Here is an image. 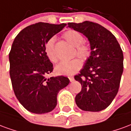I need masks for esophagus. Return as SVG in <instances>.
Here are the masks:
<instances>
[{
  "label": "esophagus",
  "instance_id": "34e87169",
  "mask_svg": "<svg viewBox=\"0 0 131 131\" xmlns=\"http://www.w3.org/2000/svg\"><path fill=\"white\" fill-rule=\"evenodd\" d=\"M68 78H69V80L70 82H73L74 81V77H72V76H70V77H68Z\"/></svg>",
  "mask_w": 131,
  "mask_h": 131
}]
</instances>
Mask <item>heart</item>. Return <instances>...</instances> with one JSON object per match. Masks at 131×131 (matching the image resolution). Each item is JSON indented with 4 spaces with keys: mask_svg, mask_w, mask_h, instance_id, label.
Segmentation results:
<instances>
[{
    "mask_svg": "<svg viewBox=\"0 0 131 131\" xmlns=\"http://www.w3.org/2000/svg\"><path fill=\"white\" fill-rule=\"evenodd\" d=\"M63 37L71 45L76 47V54L79 58L83 61H86L90 56V46L84 42V38L81 33L76 30H70L66 32ZM55 41V38H51L47 42L45 47V51L47 56L53 63H56L58 61V56L54 49ZM81 61L80 59H75L71 61L59 63L55 68V71L59 75L70 76L75 74L81 68Z\"/></svg>",
    "mask_w": 131,
    "mask_h": 131,
    "instance_id": "obj_1",
    "label": "heart"
}]
</instances>
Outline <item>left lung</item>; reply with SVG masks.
I'll use <instances>...</instances> for the list:
<instances>
[{"instance_id": "left-lung-1", "label": "left lung", "mask_w": 131, "mask_h": 131, "mask_svg": "<svg viewBox=\"0 0 131 131\" xmlns=\"http://www.w3.org/2000/svg\"><path fill=\"white\" fill-rule=\"evenodd\" d=\"M68 27L88 38L90 56L75 80L82 85L75 103L84 111L99 112L108 107L119 90L124 70V55L112 33L98 24L85 21Z\"/></svg>"}]
</instances>
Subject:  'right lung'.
<instances>
[{"label":"right lung","instance_id":"right-lung-1","mask_svg":"<svg viewBox=\"0 0 131 131\" xmlns=\"http://www.w3.org/2000/svg\"><path fill=\"white\" fill-rule=\"evenodd\" d=\"M66 26L37 23L20 31L12 43L9 54L12 88L20 103L32 113L52 111L59 91L70 82L64 76L46 77L52 72L53 64L45 53V45Z\"/></svg>","mask_w":131,"mask_h":131}]
</instances>
